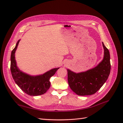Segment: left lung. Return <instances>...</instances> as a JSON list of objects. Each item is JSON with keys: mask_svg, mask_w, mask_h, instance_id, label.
Masks as SVG:
<instances>
[{"mask_svg": "<svg viewBox=\"0 0 123 123\" xmlns=\"http://www.w3.org/2000/svg\"><path fill=\"white\" fill-rule=\"evenodd\" d=\"M102 44L104 49V58L96 67L86 72L77 74L67 69L69 86L79 96L94 94L108 79L111 69L110 54L103 42Z\"/></svg>", "mask_w": 123, "mask_h": 123, "instance_id": "left-lung-1", "label": "left lung"}]
</instances>
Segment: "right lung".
Wrapping results in <instances>:
<instances>
[{
    "mask_svg": "<svg viewBox=\"0 0 123 123\" xmlns=\"http://www.w3.org/2000/svg\"><path fill=\"white\" fill-rule=\"evenodd\" d=\"M18 41L11 56V72L15 83L23 92L32 96H39L45 93L50 86V78L59 68L51 69L43 74L31 76L23 73L18 68L15 60V53L19 44Z\"/></svg>",
    "mask_w": 123,
    "mask_h": 123,
    "instance_id": "add662e5",
    "label": "right lung"
}]
</instances>
